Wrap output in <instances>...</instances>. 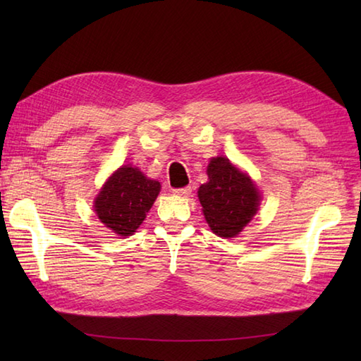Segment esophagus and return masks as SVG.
Here are the masks:
<instances>
[{
	"mask_svg": "<svg viewBox=\"0 0 361 361\" xmlns=\"http://www.w3.org/2000/svg\"><path fill=\"white\" fill-rule=\"evenodd\" d=\"M172 192L175 194V195H180V197H188L190 192H192V190H190V188L189 186H186V188H180V189H173Z\"/></svg>",
	"mask_w": 361,
	"mask_h": 361,
	"instance_id": "34e87169",
	"label": "esophagus"
}]
</instances>
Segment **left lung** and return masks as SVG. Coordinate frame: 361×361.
Masks as SVG:
<instances>
[{"mask_svg": "<svg viewBox=\"0 0 361 361\" xmlns=\"http://www.w3.org/2000/svg\"><path fill=\"white\" fill-rule=\"evenodd\" d=\"M208 183L198 189L204 219L220 237H234L256 216L260 194L250 176L225 157L209 161Z\"/></svg>", "mask_w": 361, "mask_h": 361, "instance_id": "obj_1", "label": "left lung"}]
</instances>
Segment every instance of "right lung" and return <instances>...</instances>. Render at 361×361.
I'll list each match as a JSON object with an SVG mask.
<instances>
[{"label": "right lung", "instance_id": "obj_1", "mask_svg": "<svg viewBox=\"0 0 361 361\" xmlns=\"http://www.w3.org/2000/svg\"><path fill=\"white\" fill-rule=\"evenodd\" d=\"M161 185L140 169L122 166L106 180L94 198L99 220L118 235H132L145 219Z\"/></svg>", "mask_w": 361, "mask_h": 361}]
</instances>
